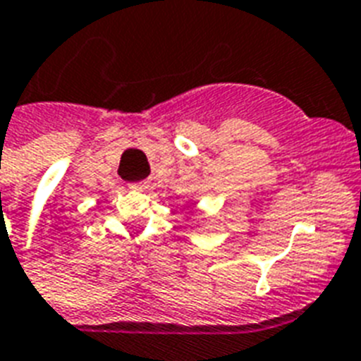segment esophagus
I'll return each instance as SVG.
<instances>
[{"label": "esophagus", "mask_w": 361, "mask_h": 361, "mask_svg": "<svg viewBox=\"0 0 361 361\" xmlns=\"http://www.w3.org/2000/svg\"><path fill=\"white\" fill-rule=\"evenodd\" d=\"M131 190H139V192H142V190H147V180H139V183H131L130 184Z\"/></svg>", "instance_id": "34e87169"}]
</instances>
